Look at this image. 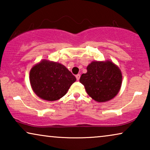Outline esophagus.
<instances>
[{"instance_id":"34e87169","label":"esophagus","mask_w":150,"mask_h":150,"mask_svg":"<svg viewBox=\"0 0 150 150\" xmlns=\"http://www.w3.org/2000/svg\"><path fill=\"white\" fill-rule=\"evenodd\" d=\"M80 77H81V75H80V74H77V75H76V78L77 81H79Z\"/></svg>"}]
</instances>
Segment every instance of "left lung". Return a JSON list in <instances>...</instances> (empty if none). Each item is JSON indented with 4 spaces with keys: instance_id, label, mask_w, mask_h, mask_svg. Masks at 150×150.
<instances>
[{
    "instance_id": "8db88e82",
    "label": "left lung",
    "mask_w": 150,
    "mask_h": 150,
    "mask_svg": "<svg viewBox=\"0 0 150 150\" xmlns=\"http://www.w3.org/2000/svg\"><path fill=\"white\" fill-rule=\"evenodd\" d=\"M87 69L80 82L92 99L104 102L115 97L122 86V75L115 63L110 61H92Z\"/></svg>"
}]
</instances>
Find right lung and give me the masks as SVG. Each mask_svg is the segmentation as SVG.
<instances>
[{
  "label": "right lung",
  "instance_id": "add662e5",
  "mask_svg": "<svg viewBox=\"0 0 150 150\" xmlns=\"http://www.w3.org/2000/svg\"><path fill=\"white\" fill-rule=\"evenodd\" d=\"M29 80L38 97L55 101L67 93L76 79L63 65L44 59L32 67Z\"/></svg>",
  "mask_w": 150,
  "mask_h": 150
}]
</instances>
